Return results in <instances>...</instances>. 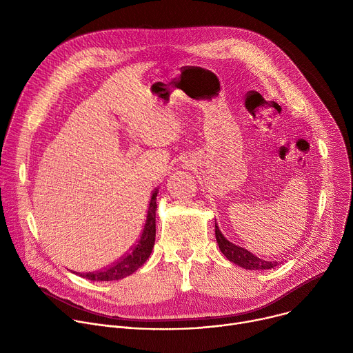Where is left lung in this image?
<instances>
[{
    "label": "left lung",
    "mask_w": 353,
    "mask_h": 353,
    "mask_svg": "<svg viewBox=\"0 0 353 353\" xmlns=\"http://www.w3.org/2000/svg\"><path fill=\"white\" fill-rule=\"evenodd\" d=\"M215 236H216V241H218L219 250L222 251L223 256L229 261H232L236 265H240L244 270H253V271H257V270H271V268L278 265L276 261L272 263V261L261 260V259L256 257L253 253H250L248 250H245V248H243L240 245H236L234 243L229 241L222 234V232L219 230L216 223H215Z\"/></svg>",
    "instance_id": "obj_1"
}]
</instances>
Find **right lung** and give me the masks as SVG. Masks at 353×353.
<instances>
[{"instance_id": "obj_1", "label": "right lung", "mask_w": 353, "mask_h": 353, "mask_svg": "<svg viewBox=\"0 0 353 353\" xmlns=\"http://www.w3.org/2000/svg\"><path fill=\"white\" fill-rule=\"evenodd\" d=\"M159 190L155 188L152 192V198H150L149 208L146 221L143 225V229L139 234L138 241L134 244V247L128 251L125 256H123L119 261H116L113 265L103 268L100 271L89 272L82 275L83 278H88L90 281H119L123 279L132 272H135L139 267L143 265V263L149 259L152 248L155 244V236H157V195Z\"/></svg>"}]
</instances>
